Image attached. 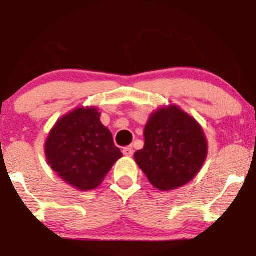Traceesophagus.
I'll list each match as a JSON object with an SVG mask.
<instances>
[{
  "instance_id": "esophagus-1",
  "label": "esophagus",
  "mask_w": 256,
  "mask_h": 256,
  "mask_svg": "<svg viewBox=\"0 0 256 256\" xmlns=\"http://www.w3.org/2000/svg\"><path fill=\"white\" fill-rule=\"evenodd\" d=\"M122 154H124L125 156H128V157H131L132 154H134V148H132L131 146L124 148H122Z\"/></svg>"
}]
</instances>
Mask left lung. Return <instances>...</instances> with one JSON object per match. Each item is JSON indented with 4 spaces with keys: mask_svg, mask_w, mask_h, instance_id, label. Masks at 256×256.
<instances>
[{
    "mask_svg": "<svg viewBox=\"0 0 256 256\" xmlns=\"http://www.w3.org/2000/svg\"><path fill=\"white\" fill-rule=\"evenodd\" d=\"M144 137V148L136 152L134 160L162 192L190 182L204 163L208 145L203 130L176 106L152 113Z\"/></svg>",
    "mask_w": 256,
    "mask_h": 256,
    "instance_id": "1",
    "label": "left lung"
}]
</instances>
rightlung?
<instances>
[{
	"instance_id": "add662e5",
	"label": "right lung",
	"mask_w": 256,
	"mask_h": 256,
	"mask_svg": "<svg viewBox=\"0 0 256 256\" xmlns=\"http://www.w3.org/2000/svg\"><path fill=\"white\" fill-rule=\"evenodd\" d=\"M44 152L52 169L82 192L100 186L122 156L93 108H76L61 118L48 136Z\"/></svg>"
}]
</instances>
